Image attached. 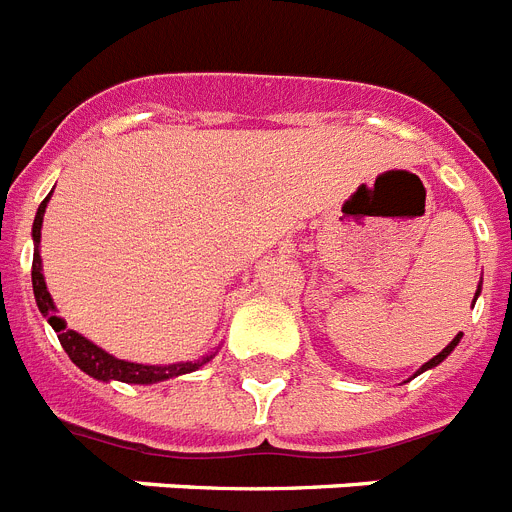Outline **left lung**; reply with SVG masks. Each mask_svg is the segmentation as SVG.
<instances>
[{"label":"left lung","instance_id":"obj_1","mask_svg":"<svg viewBox=\"0 0 512 512\" xmlns=\"http://www.w3.org/2000/svg\"><path fill=\"white\" fill-rule=\"evenodd\" d=\"M479 294H482V286H479V289H476L474 304H476V299H479ZM458 343H461V333H458V336H455L453 341H450L448 346H445V349L440 351V354H437V356H432V359H429V362H424L422 367L416 369V375H422V372H427V369H432V367H437V364H442V362H445V359H448V356L453 354V349H455V346H458ZM416 375H414V377H416Z\"/></svg>","mask_w":512,"mask_h":512}]
</instances>
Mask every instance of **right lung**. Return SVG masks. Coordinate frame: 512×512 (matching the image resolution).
<instances>
[{"mask_svg":"<svg viewBox=\"0 0 512 512\" xmlns=\"http://www.w3.org/2000/svg\"><path fill=\"white\" fill-rule=\"evenodd\" d=\"M51 200V192L46 195V200L38 205V213L33 218V270H30V278H33V294H36V304L38 312L49 320V325L57 333L59 343H62V349L67 351V356L72 359L75 367H80L85 375H90L93 380L101 382H130V385H153V382H163L171 380V377H182L190 375V372H197L200 367L213 359L218 354L216 351H210L205 354L203 359H195V362H176V364H137V362H127V359H119V356L109 354V351H103L101 346H96L93 341L83 336V333H77L72 330L64 317H59L57 304L51 299L49 289H46V278H44V265H41V226H44V213L46 205Z\"/></svg>","mask_w":512,"mask_h":512,"instance_id":"1","label":"right lung"}]
</instances>
